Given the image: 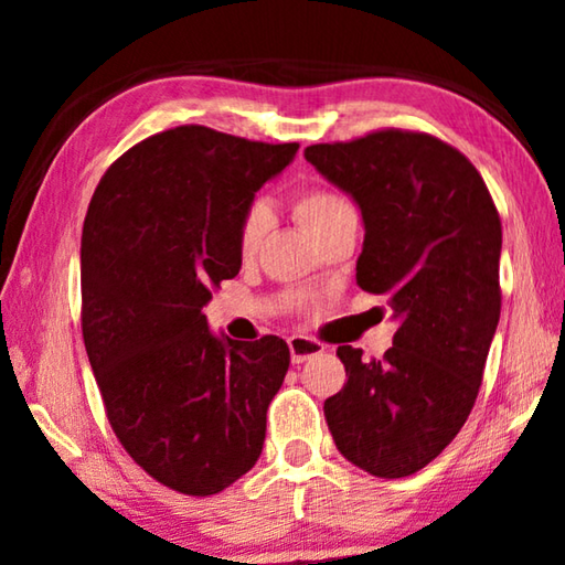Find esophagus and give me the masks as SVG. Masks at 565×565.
I'll return each mask as SVG.
<instances>
[{
  "label": "esophagus",
  "instance_id": "1",
  "mask_svg": "<svg viewBox=\"0 0 565 565\" xmlns=\"http://www.w3.org/2000/svg\"><path fill=\"white\" fill-rule=\"evenodd\" d=\"M289 351H291L294 363H303L313 356H319V353L323 351V343L317 339H309V337H291Z\"/></svg>",
  "mask_w": 565,
  "mask_h": 565
}]
</instances>
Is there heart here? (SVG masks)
<instances>
[{
	"label": "heart",
	"mask_w": 565,
	"mask_h": 565,
	"mask_svg": "<svg viewBox=\"0 0 565 565\" xmlns=\"http://www.w3.org/2000/svg\"><path fill=\"white\" fill-rule=\"evenodd\" d=\"M347 212H351V204L331 189H303L294 196V214L309 234H317L319 228H323L329 222H333V218ZM264 232H266V212L262 206H252L244 214L242 224H238V236H236L238 254H242L244 259L256 254V248H259L264 238Z\"/></svg>",
	"instance_id": "obj_1"
}]
</instances>
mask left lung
Returning a JSON list of instances; mask_svg holds the SVG:
<instances>
[{"instance_id": "8db88e82", "label": "left lung", "mask_w": 565, "mask_h": 565, "mask_svg": "<svg viewBox=\"0 0 565 565\" xmlns=\"http://www.w3.org/2000/svg\"><path fill=\"white\" fill-rule=\"evenodd\" d=\"M359 204L356 284L384 296L398 329L384 359L339 347L347 384L323 401L353 466L404 478L461 431L501 317V218L461 151L424 131L381 129L303 151Z\"/></svg>"}]
</instances>
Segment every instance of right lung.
<instances>
[{"label": "right lung", "instance_id": "obj_1", "mask_svg": "<svg viewBox=\"0 0 565 565\" xmlns=\"http://www.w3.org/2000/svg\"><path fill=\"white\" fill-rule=\"evenodd\" d=\"M296 151L186 124L124 151L89 202L84 347L124 451L179 493L224 491L262 456L289 347L216 339L202 309L242 269L254 194Z\"/></svg>", "mask_w": 565, "mask_h": 565}]
</instances>
